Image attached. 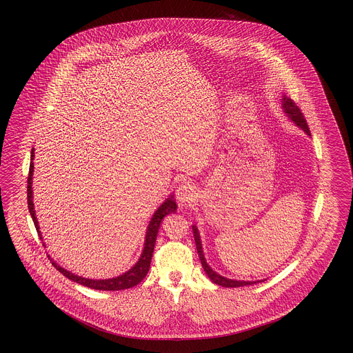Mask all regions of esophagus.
<instances>
[{
    "label": "esophagus",
    "instance_id": "esophagus-1",
    "mask_svg": "<svg viewBox=\"0 0 353 353\" xmlns=\"http://www.w3.org/2000/svg\"><path fill=\"white\" fill-rule=\"evenodd\" d=\"M176 197H177V200H179L181 206L189 205L196 197V188H194V185L186 183V181L181 183L176 189Z\"/></svg>",
    "mask_w": 353,
    "mask_h": 353
}]
</instances>
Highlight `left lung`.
<instances>
[{
    "label": "left lung",
    "mask_w": 353,
    "mask_h": 353,
    "mask_svg": "<svg viewBox=\"0 0 353 353\" xmlns=\"http://www.w3.org/2000/svg\"><path fill=\"white\" fill-rule=\"evenodd\" d=\"M283 107H285V111L288 114V117L296 123V125H299L305 134L311 136L310 128H308V125H307L305 119L303 117L301 108H299L294 101H291V99H287V98H283ZM192 229H193L194 241H196L197 252H199V256H200V261H201L202 268L205 270V272L208 274V276L212 279V282H214L216 285H222V287H241V285H249L256 283V282H243V281H233V279H228V278L221 276L219 274L214 272L213 270L210 269V268L208 266L206 261H205V256H203V252H202L201 241H200L199 230H197V228H196V226H193Z\"/></svg>",
    "instance_id": "8db88e82"
}]
</instances>
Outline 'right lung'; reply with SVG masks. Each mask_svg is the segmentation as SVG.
Returning a JSON list of instances; mask_svg holds the SVG:
<instances>
[{
    "label": "right lung",
    "mask_w": 353,
    "mask_h": 353,
    "mask_svg": "<svg viewBox=\"0 0 353 353\" xmlns=\"http://www.w3.org/2000/svg\"><path fill=\"white\" fill-rule=\"evenodd\" d=\"M32 163H30V168H29V176H28V208H29V212L32 214V219H33L34 225H35V229L38 232L39 238L42 239V235L39 232V226H38V221L35 217V212H34V203H33V190H32V176H33L34 169V148L32 150ZM177 209V205L173 200V196H170V199L165 200V202L154 212L153 217H152L151 222H150V226H148V230H147V235H145V243H144V250L143 254L139 259V262L134 265V268L131 270H128L125 274L117 276V278H112V279H101V281H97V279H85L82 276H78L72 272H70L68 270L62 269L59 265H57L52 259H50L51 265L58 270L61 274H63L66 278H68L70 281H74L79 285H85V287H90V288H94V290H101V291H118V290H125V288H131L134 285H139L144 278L145 275L148 274L150 271V266H151L152 254H153V249H154V243H156V236H157V232H159V228H160V223H161V219H164L167 214L170 213H174Z\"/></svg>",
    "instance_id": "1"
}]
</instances>
